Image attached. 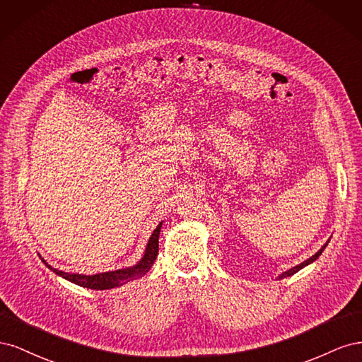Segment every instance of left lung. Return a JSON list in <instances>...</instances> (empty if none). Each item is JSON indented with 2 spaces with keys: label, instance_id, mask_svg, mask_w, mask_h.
Segmentation results:
<instances>
[{
  "label": "left lung",
  "instance_id": "obj_1",
  "mask_svg": "<svg viewBox=\"0 0 362 362\" xmlns=\"http://www.w3.org/2000/svg\"><path fill=\"white\" fill-rule=\"evenodd\" d=\"M327 243H329V240H327V242L320 247V250H317L315 254L311 257V258H308L306 261H303V262H300V264H298V266H294V267H291L290 270H287V272H282L281 275L278 276V279H282V278H288V276H291V275H294V273H298L299 270H302L303 267H306V266H310L311 262H314L317 258H319L320 255H322V252L325 250V247L327 246Z\"/></svg>",
  "mask_w": 362,
  "mask_h": 362
}]
</instances>
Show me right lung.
<instances>
[{
  "label": "right lung",
  "mask_w": 362,
  "mask_h": 362,
  "mask_svg": "<svg viewBox=\"0 0 362 362\" xmlns=\"http://www.w3.org/2000/svg\"><path fill=\"white\" fill-rule=\"evenodd\" d=\"M161 225H163V222H160V225L154 229V233L151 234V237L148 240V245L144 252V257H141L136 262V264L131 267L96 273V275H80V273H66V272L54 269L40 255H39V258L42 259L43 264H45L51 272L56 273V275L62 276L63 279H66L72 284H76V286H80V287L92 288V290L116 288V287L124 286V284H127L129 281H134L137 278H141L144 275H146V273L151 270V267L154 266L156 258L158 255V237H160V231H161Z\"/></svg>",
  "instance_id": "add662e5"
}]
</instances>
